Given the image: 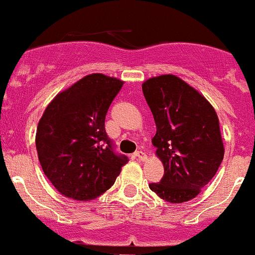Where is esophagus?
Here are the masks:
<instances>
[{
    "label": "esophagus",
    "instance_id": "esophagus-1",
    "mask_svg": "<svg viewBox=\"0 0 255 255\" xmlns=\"http://www.w3.org/2000/svg\"><path fill=\"white\" fill-rule=\"evenodd\" d=\"M135 156L138 157L139 160H141V161H144V160H146V154L144 151H141V150H138V151L135 152Z\"/></svg>",
    "mask_w": 255,
    "mask_h": 255
}]
</instances>
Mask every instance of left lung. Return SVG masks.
Listing matches in <instances>:
<instances>
[{"mask_svg": "<svg viewBox=\"0 0 255 255\" xmlns=\"http://www.w3.org/2000/svg\"><path fill=\"white\" fill-rule=\"evenodd\" d=\"M141 88L156 125L151 143L165 171L149 188L166 202H188L224 159L218 115L202 94L172 74L150 78Z\"/></svg>", "mask_w": 255, "mask_h": 255, "instance_id": "1", "label": "left lung"}]
</instances>
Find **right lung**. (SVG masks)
I'll return each instance as SVG.
<instances>
[{
    "label": "right lung",
    "instance_id": "obj_1",
    "mask_svg": "<svg viewBox=\"0 0 255 255\" xmlns=\"http://www.w3.org/2000/svg\"><path fill=\"white\" fill-rule=\"evenodd\" d=\"M122 80L94 73L57 94L39 121L40 165L56 189L74 200H92L111 188L126 155L114 151L105 117Z\"/></svg>",
    "mask_w": 255,
    "mask_h": 255
}]
</instances>
